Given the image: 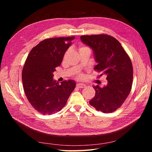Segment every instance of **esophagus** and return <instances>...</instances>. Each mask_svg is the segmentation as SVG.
<instances>
[{
	"instance_id": "esophagus-1",
	"label": "esophagus",
	"mask_w": 152,
	"mask_h": 152,
	"mask_svg": "<svg viewBox=\"0 0 152 152\" xmlns=\"http://www.w3.org/2000/svg\"><path fill=\"white\" fill-rule=\"evenodd\" d=\"M85 86H86V85L84 84H82V83L77 84V87H79V88H84Z\"/></svg>"
}]
</instances>
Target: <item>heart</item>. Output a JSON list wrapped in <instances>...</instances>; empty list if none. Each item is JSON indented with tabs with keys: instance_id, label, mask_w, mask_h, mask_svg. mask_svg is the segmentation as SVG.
<instances>
[{
	"instance_id": "obj_1",
	"label": "heart",
	"mask_w": 152,
	"mask_h": 152,
	"mask_svg": "<svg viewBox=\"0 0 152 152\" xmlns=\"http://www.w3.org/2000/svg\"><path fill=\"white\" fill-rule=\"evenodd\" d=\"M89 49L88 47H86V46H81L80 48V49H79V50H82V49ZM80 77H82L83 76H82V75L80 76Z\"/></svg>"
}]
</instances>
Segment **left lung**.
I'll list each match as a JSON object with an SVG mask.
<instances>
[{
	"label": "left lung",
	"mask_w": 152,
	"mask_h": 152,
	"mask_svg": "<svg viewBox=\"0 0 152 152\" xmlns=\"http://www.w3.org/2000/svg\"><path fill=\"white\" fill-rule=\"evenodd\" d=\"M80 40L93 50L97 63L94 70L107 76V86L93 87L96 94L89 104L98 111L112 113L121 107L131 90L133 69L131 59L121 43L110 35H82Z\"/></svg>",
	"instance_id": "left-lung-1"
}]
</instances>
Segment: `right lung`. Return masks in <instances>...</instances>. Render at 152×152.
Here are the masks:
<instances>
[{
  "label": "right lung",
  "mask_w": 152,
  "mask_h": 152,
  "mask_svg": "<svg viewBox=\"0 0 152 152\" xmlns=\"http://www.w3.org/2000/svg\"><path fill=\"white\" fill-rule=\"evenodd\" d=\"M74 38L45 39L31 50L26 59L22 71L25 93L32 107L43 115L60 111L75 89L74 80L59 84L53 79L55 68L61 65Z\"/></svg>",
  "instance_id": "1"
}]
</instances>
